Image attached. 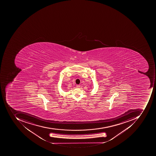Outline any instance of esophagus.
I'll list each match as a JSON object with an SVG mask.
<instances>
[{
  "mask_svg": "<svg viewBox=\"0 0 156 156\" xmlns=\"http://www.w3.org/2000/svg\"><path fill=\"white\" fill-rule=\"evenodd\" d=\"M80 85H76V88H79L80 87Z\"/></svg>",
  "mask_w": 156,
  "mask_h": 156,
  "instance_id": "esophagus-1",
  "label": "esophagus"
}]
</instances>
